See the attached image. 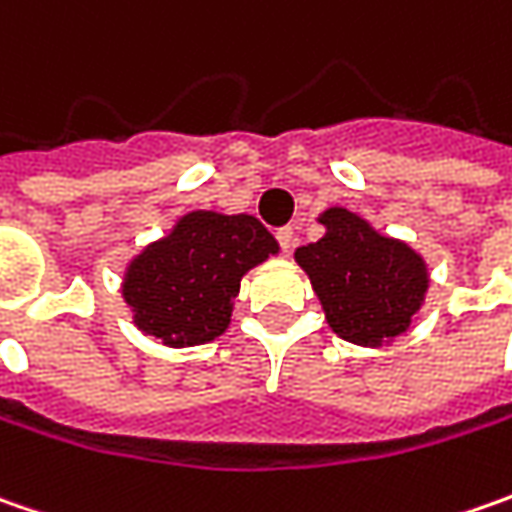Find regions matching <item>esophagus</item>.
Here are the masks:
<instances>
[{"instance_id": "obj_1", "label": "esophagus", "mask_w": 512, "mask_h": 512, "mask_svg": "<svg viewBox=\"0 0 512 512\" xmlns=\"http://www.w3.org/2000/svg\"><path fill=\"white\" fill-rule=\"evenodd\" d=\"M276 242H279V247H282L285 253H290V250L296 247V233H293V227H279V230H276Z\"/></svg>"}]
</instances>
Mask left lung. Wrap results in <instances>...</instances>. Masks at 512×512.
<instances>
[{"label":"left lung","mask_w":512,"mask_h":512,"mask_svg":"<svg viewBox=\"0 0 512 512\" xmlns=\"http://www.w3.org/2000/svg\"><path fill=\"white\" fill-rule=\"evenodd\" d=\"M319 222L325 236L296 247V262L310 276L327 325L344 342L362 347H382L402 336L430 282L422 256L344 207H330Z\"/></svg>","instance_id":"obj_1"}]
</instances>
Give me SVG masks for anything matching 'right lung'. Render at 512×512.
Wrapping results in <instances>:
<instances>
[{
	"label": "right lung",
	"instance_id": "add662e5",
	"mask_svg": "<svg viewBox=\"0 0 512 512\" xmlns=\"http://www.w3.org/2000/svg\"><path fill=\"white\" fill-rule=\"evenodd\" d=\"M273 253L279 245L256 216L187 213L128 265L122 296L133 310V325L168 347L222 336L242 276Z\"/></svg>",
	"mask_w": 512,
	"mask_h": 512
}]
</instances>
